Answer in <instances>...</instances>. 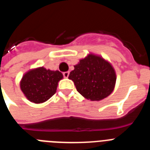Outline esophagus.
<instances>
[{"mask_svg":"<svg viewBox=\"0 0 150 150\" xmlns=\"http://www.w3.org/2000/svg\"><path fill=\"white\" fill-rule=\"evenodd\" d=\"M69 74H70V73H69V71H66V72H64L63 73L64 77V78H67V77H68Z\"/></svg>","mask_w":150,"mask_h":150,"instance_id":"obj_1","label":"esophagus"}]
</instances>
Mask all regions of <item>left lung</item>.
Returning <instances> with one entry per match:
<instances>
[{
    "label": "left lung",
    "mask_w": 150,
    "mask_h": 150,
    "mask_svg": "<svg viewBox=\"0 0 150 150\" xmlns=\"http://www.w3.org/2000/svg\"><path fill=\"white\" fill-rule=\"evenodd\" d=\"M68 78L74 81L78 92L91 100H100L109 96L116 80L110 64L92 54L79 61Z\"/></svg>",
    "instance_id": "obj_1"
}]
</instances>
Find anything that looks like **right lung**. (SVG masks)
<instances>
[{
  "label": "right lung",
  "mask_w": 150,
  "mask_h": 150,
  "mask_svg": "<svg viewBox=\"0 0 150 150\" xmlns=\"http://www.w3.org/2000/svg\"><path fill=\"white\" fill-rule=\"evenodd\" d=\"M62 78L63 75L60 71L38 67L24 75L20 87L30 101L40 104L49 100L55 93L58 83Z\"/></svg>",
  "instance_id": "obj_1"
}]
</instances>
